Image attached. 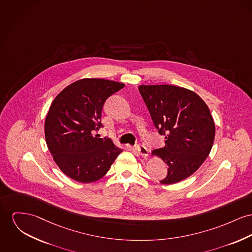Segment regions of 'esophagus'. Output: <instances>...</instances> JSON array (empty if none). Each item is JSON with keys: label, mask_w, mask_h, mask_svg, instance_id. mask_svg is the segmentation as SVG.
I'll list each match as a JSON object with an SVG mask.
<instances>
[{"label": "esophagus", "mask_w": 252, "mask_h": 252, "mask_svg": "<svg viewBox=\"0 0 252 252\" xmlns=\"http://www.w3.org/2000/svg\"><path fill=\"white\" fill-rule=\"evenodd\" d=\"M135 151L137 152L141 157H143V158H147L148 157V155H149V152H148V149L144 146V145H137V146H135Z\"/></svg>", "instance_id": "34e87169"}]
</instances>
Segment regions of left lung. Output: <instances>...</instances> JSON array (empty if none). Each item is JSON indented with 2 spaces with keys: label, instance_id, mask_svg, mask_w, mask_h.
I'll use <instances>...</instances> for the list:
<instances>
[{
  "label": "left lung",
  "instance_id": "left-lung-1",
  "mask_svg": "<svg viewBox=\"0 0 252 252\" xmlns=\"http://www.w3.org/2000/svg\"><path fill=\"white\" fill-rule=\"evenodd\" d=\"M145 102L165 146L153 151L168 165L159 183L177 184L196 172L208 157L215 124L207 105L194 92L173 85H141Z\"/></svg>",
  "mask_w": 252,
  "mask_h": 252
}]
</instances>
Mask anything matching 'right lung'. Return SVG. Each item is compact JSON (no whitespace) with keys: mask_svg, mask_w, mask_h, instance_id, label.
I'll list each match as a JSON object with an SVG mask.
<instances>
[{"mask_svg":"<svg viewBox=\"0 0 252 252\" xmlns=\"http://www.w3.org/2000/svg\"><path fill=\"white\" fill-rule=\"evenodd\" d=\"M125 85L84 78L66 87L51 103L45 121L48 148L60 170L70 179L89 184L104 177L122 152L94 132L102 127V108Z\"/></svg>","mask_w":252,"mask_h":252,"instance_id":"1","label":"right lung"}]
</instances>
